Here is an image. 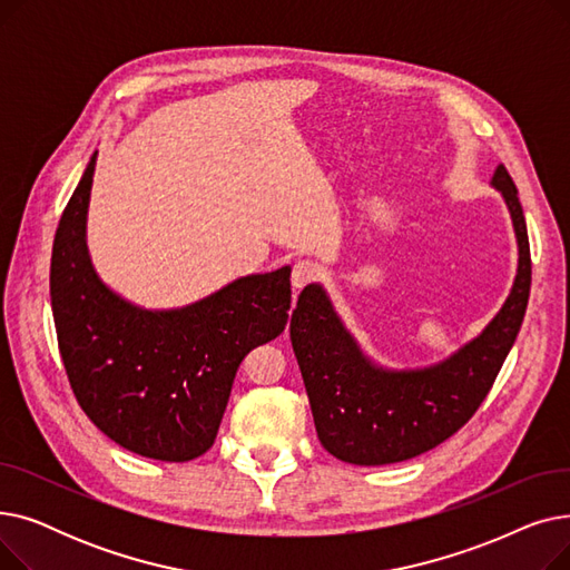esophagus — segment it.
<instances>
[{
  "label": "esophagus",
  "instance_id": "1",
  "mask_svg": "<svg viewBox=\"0 0 570 570\" xmlns=\"http://www.w3.org/2000/svg\"><path fill=\"white\" fill-rule=\"evenodd\" d=\"M318 277H321V265L314 263V261H309V258L297 261V263L293 265L291 279H293V286H295V288H303V286L316 282Z\"/></svg>",
  "mask_w": 570,
  "mask_h": 570
}]
</instances>
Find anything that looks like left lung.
Returning a JSON list of instances; mask_svg holds the SVG:
<instances>
[{"mask_svg": "<svg viewBox=\"0 0 570 570\" xmlns=\"http://www.w3.org/2000/svg\"><path fill=\"white\" fill-rule=\"evenodd\" d=\"M497 187L518 237L511 295L485 331L448 361L423 370L376 367L348 335L318 284L305 286L291 316V344L301 365L318 441L342 462L379 466L432 451L469 423L513 348L529 303L531 254L513 177L497 166Z\"/></svg>", "mask_w": 570, "mask_h": 570, "instance_id": "obj_1", "label": "left lung"}]
</instances>
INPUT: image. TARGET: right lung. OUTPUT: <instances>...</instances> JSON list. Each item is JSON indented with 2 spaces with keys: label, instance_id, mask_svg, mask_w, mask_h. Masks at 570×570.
<instances>
[{
  "label": "right lung",
  "instance_id": "add662e5",
  "mask_svg": "<svg viewBox=\"0 0 570 570\" xmlns=\"http://www.w3.org/2000/svg\"><path fill=\"white\" fill-rule=\"evenodd\" d=\"M97 153L59 219L50 301L71 391L108 439L161 462L213 448L245 355L288 323L291 267L239 277L183 309H140L112 293L87 254Z\"/></svg>",
  "mask_w": 570,
  "mask_h": 570
}]
</instances>
